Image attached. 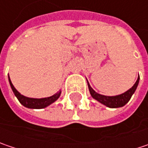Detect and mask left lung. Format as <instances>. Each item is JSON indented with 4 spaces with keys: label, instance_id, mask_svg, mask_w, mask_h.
<instances>
[{
    "label": "left lung",
    "instance_id": "obj_1",
    "mask_svg": "<svg viewBox=\"0 0 148 148\" xmlns=\"http://www.w3.org/2000/svg\"><path fill=\"white\" fill-rule=\"evenodd\" d=\"M139 80H140V77L138 75L136 81L131 89H129L127 91L124 92L123 94H121L118 95H114V96H106V95L98 94L97 92H95L92 89L91 86L90 85V84L88 82V80H87V83H88V87H89L90 93L95 100L99 101L100 103L103 104L104 106H107L109 108H119V107L124 106L132 98V95L134 94V92L136 91V90L137 88Z\"/></svg>",
    "mask_w": 148,
    "mask_h": 148
}]
</instances>
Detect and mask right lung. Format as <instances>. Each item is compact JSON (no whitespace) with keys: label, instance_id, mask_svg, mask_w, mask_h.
Masks as SVG:
<instances>
[{"label":"right lung","instance_id":"obj_1","mask_svg":"<svg viewBox=\"0 0 148 148\" xmlns=\"http://www.w3.org/2000/svg\"><path fill=\"white\" fill-rule=\"evenodd\" d=\"M8 79H9V83L10 85L12 87V90L13 91L14 95H16V97L18 99L19 102L22 104L23 106L27 107V108L30 109H42L47 107L48 106H50L51 104H53V102H55L60 96L61 95V90L56 93L55 95L49 96V97H46V98H41V99H35V98H29V97H26L24 95H21L19 92L16 90V88L14 87L10 79L9 74H8Z\"/></svg>","mask_w":148,"mask_h":148}]
</instances>
